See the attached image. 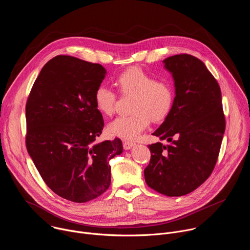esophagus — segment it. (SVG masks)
<instances>
[{"instance_id": "34e87169", "label": "esophagus", "mask_w": 250, "mask_h": 250, "mask_svg": "<svg viewBox=\"0 0 250 250\" xmlns=\"http://www.w3.org/2000/svg\"><path fill=\"white\" fill-rule=\"evenodd\" d=\"M135 145L133 144V142H129V141H124V148L125 149V150H129L130 148H132L133 146H134Z\"/></svg>"}]
</instances>
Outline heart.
<instances>
[{
  "label": "heart",
  "instance_id": "1",
  "mask_svg": "<svg viewBox=\"0 0 250 250\" xmlns=\"http://www.w3.org/2000/svg\"><path fill=\"white\" fill-rule=\"evenodd\" d=\"M116 84L124 95H134L132 115L121 116L111 122L108 131L114 136L125 140L135 139L150 123L163 120L170 112L174 91L167 80H156L155 77L140 67H130L117 77ZM97 109L111 116L115 112L117 94L110 88L100 86L95 92Z\"/></svg>",
  "mask_w": 250,
  "mask_h": 250
}]
</instances>
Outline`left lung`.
<instances>
[{
  "label": "left lung",
  "mask_w": 250,
  "mask_h": 250,
  "mask_svg": "<svg viewBox=\"0 0 250 250\" xmlns=\"http://www.w3.org/2000/svg\"><path fill=\"white\" fill-rule=\"evenodd\" d=\"M172 74L175 98L163 124L152 133L146 184L168 197H180L201 186L218 160L226 129L221 88L203 61L190 54L163 60Z\"/></svg>",
  "instance_id": "obj_1"
}]
</instances>
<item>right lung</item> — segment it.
Returning a JSON list of instances; mask_svg holds the SVG:
<instances>
[{"label": "right lung", "instance_id": "add662e5", "mask_svg": "<svg viewBox=\"0 0 250 250\" xmlns=\"http://www.w3.org/2000/svg\"><path fill=\"white\" fill-rule=\"evenodd\" d=\"M105 74L100 64L58 55L43 66L26 101L27 152L45 184L71 202L108 190L110 160L123 152L120 138L96 141L104 120L94 97Z\"/></svg>", "mask_w": 250, "mask_h": 250}]
</instances>
